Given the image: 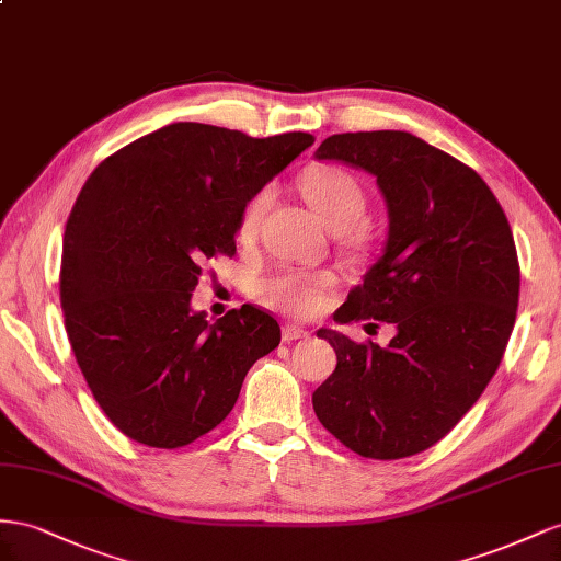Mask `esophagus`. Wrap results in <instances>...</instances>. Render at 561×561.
Returning a JSON list of instances; mask_svg holds the SVG:
<instances>
[{
    "label": "esophagus",
    "mask_w": 561,
    "mask_h": 561,
    "mask_svg": "<svg viewBox=\"0 0 561 561\" xmlns=\"http://www.w3.org/2000/svg\"><path fill=\"white\" fill-rule=\"evenodd\" d=\"M308 335H310V331H308V329H302V327H298V324H286V327H284V331H282V339H284L286 343L300 341V339H308Z\"/></svg>",
    "instance_id": "esophagus-1"
}]
</instances>
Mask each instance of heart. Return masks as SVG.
I'll use <instances>...</instances> for the list:
<instances>
[{"mask_svg":"<svg viewBox=\"0 0 561 561\" xmlns=\"http://www.w3.org/2000/svg\"><path fill=\"white\" fill-rule=\"evenodd\" d=\"M300 192L314 209V214L333 232H347L359 226L366 214V204H369L362 183L341 167H322L308 171L300 179ZM270 195V187H263L247 202L242 218H239V234H253L261 216L267 209ZM333 284L335 279L329 272L279 270L275 275L261 279L259 286H255V294H259L265 306L291 314H310L324 306Z\"/></svg>","mask_w":561,"mask_h":561,"instance_id":"obj_1","label":"heart"}]
</instances>
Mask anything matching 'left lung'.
Instances as JSON below:
<instances>
[{"mask_svg":"<svg viewBox=\"0 0 561 561\" xmlns=\"http://www.w3.org/2000/svg\"><path fill=\"white\" fill-rule=\"evenodd\" d=\"M376 175L388 242L339 322L397 327L388 347L319 329L335 371L312 394L319 423L364 458L437 444L493 378L515 327L519 261L510 222L479 173L407 131L329 136L314 152Z\"/></svg>","mask_w":561,"mask_h":561,"instance_id":"obj_1","label":"left lung"}]
</instances>
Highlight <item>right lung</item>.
<instances>
[{"mask_svg": "<svg viewBox=\"0 0 561 561\" xmlns=\"http://www.w3.org/2000/svg\"><path fill=\"white\" fill-rule=\"evenodd\" d=\"M314 142L175 122L93 169L62 237L60 308L95 402L126 437L179 449L232 411L247 371L282 341L242 306L190 308L202 267L234 255L247 202Z\"/></svg>", "mask_w": 561, "mask_h": 561, "instance_id": "add662e5", "label": "right lung"}]
</instances>
